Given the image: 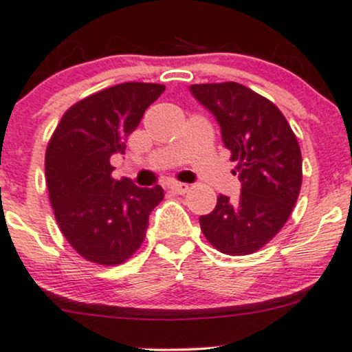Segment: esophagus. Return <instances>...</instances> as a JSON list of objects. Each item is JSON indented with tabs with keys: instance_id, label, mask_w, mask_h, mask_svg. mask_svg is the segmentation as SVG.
<instances>
[{
	"instance_id": "esophagus-1",
	"label": "esophagus",
	"mask_w": 352,
	"mask_h": 352,
	"mask_svg": "<svg viewBox=\"0 0 352 352\" xmlns=\"http://www.w3.org/2000/svg\"><path fill=\"white\" fill-rule=\"evenodd\" d=\"M189 184H182V182H172L170 184V190L175 194H186L189 192Z\"/></svg>"
}]
</instances>
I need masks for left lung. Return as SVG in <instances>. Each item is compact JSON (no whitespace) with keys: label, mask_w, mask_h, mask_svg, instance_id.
I'll return each mask as SVG.
<instances>
[{"label":"left lung","mask_w":352,"mask_h":352,"mask_svg":"<svg viewBox=\"0 0 352 352\" xmlns=\"http://www.w3.org/2000/svg\"><path fill=\"white\" fill-rule=\"evenodd\" d=\"M190 91L214 113L242 182L236 201L219 194L216 208L199 218L201 230L223 254H254L293 212L303 179L300 144L281 110L243 85L202 83Z\"/></svg>","instance_id":"8db88e82"}]
</instances>
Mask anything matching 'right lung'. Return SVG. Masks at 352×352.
I'll list each match as a JSON object with an SVG mask.
<instances>
[{
    "instance_id": "1",
    "label": "right lung",
    "mask_w": 352,
    "mask_h": 352,
    "mask_svg": "<svg viewBox=\"0 0 352 352\" xmlns=\"http://www.w3.org/2000/svg\"><path fill=\"white\" fill-rule=\"evenodd\" d=\"M165 91L156 83H120L66 110L45 150V182L59 230L83 258L117 265L131 258L146 236L150 212L163 189L112 179L110 156L124 153L126 140L144 110Z\"/></svg>"
}]
</instances>
